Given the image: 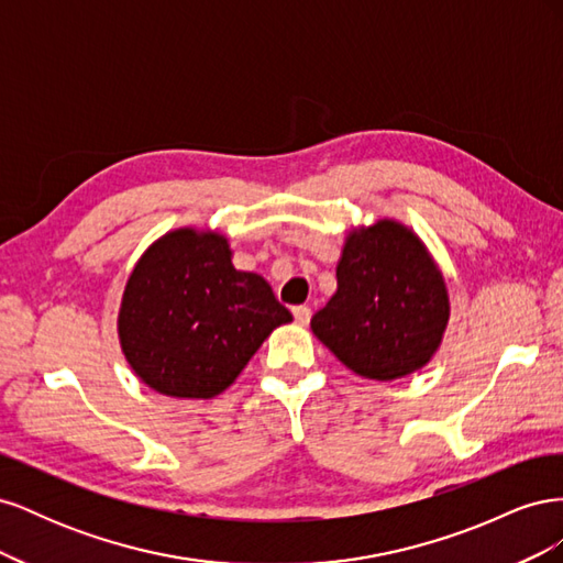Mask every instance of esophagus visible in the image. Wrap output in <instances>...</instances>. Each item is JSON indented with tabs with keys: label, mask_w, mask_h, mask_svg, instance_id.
I'll return each instance as SVG.
<instances>
[{
	"label": "esophagus",
	"mask_w": 563,
	"mask_h": 563,
	"mask_svg": "<svg viewBox=\"0 0 563 563\" xmlns=\"http://www.w3.org/2000/svg\"><path fill=\"white\" fill-rule=\"evenodd\" d=\"M310 308H308V305H296V308H294V317H296V321L300 323V327H305V323H308L310 321Z\"/></svg>",
	"instance_id": "obj_1"
}]
</instances>
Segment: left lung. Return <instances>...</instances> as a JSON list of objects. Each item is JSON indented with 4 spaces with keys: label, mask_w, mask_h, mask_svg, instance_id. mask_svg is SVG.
<instances>
[{
    "label": "left lung",
    "mask_w": 563,
    "mask_h": 563,
    "mask_svg": "<svg viewBox=\"0 0 563 563\" xmlns=\"http://www.w3.org/2000/svg\"><path fill=\"white\" fill-rule=\"evenodd\" d=\"M335 279L310 327L356 376L397 380L437 354L451 317L449 288L411 228L395 218L352 228Z\"/></svg>",
    "instance_id": "8db88e82"
}]
</instances>
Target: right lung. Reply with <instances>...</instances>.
Here are the masks:
<instances>
[{"mask_svg":"<svg viewBox=\"0 0 563 563\" xmlns=\"http://www.w3.org/2000/svg\"><path fill=\"white\" fill-rule=\"evenodd\" d=\"M291 312L255 272L232 265L225 234L178 228L135 263L119 305V345L150 389L174 399L225 391Z\"/></svg>","mask_w":563,"mask_h":563,"instance_id":"right-lung-1","label":"right lung"}]
</instances>
